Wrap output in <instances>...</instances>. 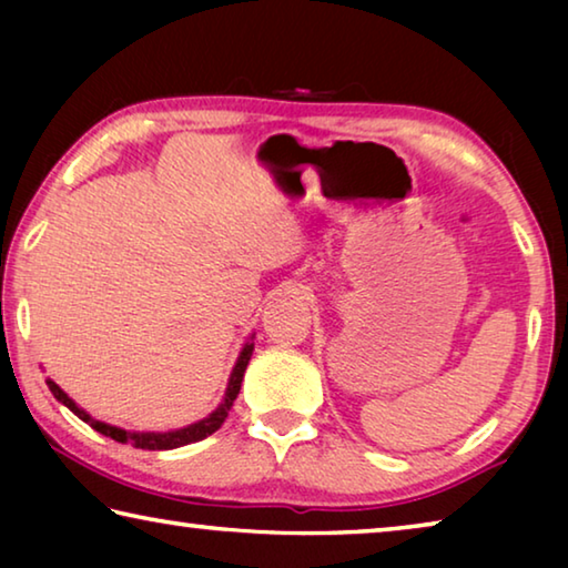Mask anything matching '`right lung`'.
<instances>
[{
  "mask_svg": "<svg viewBox=\"0 0 568 568\" xmlns=\"http://www.w3.org/2000/svg\"><path fill=\"white\" fill-rule=\"evenodd\" d=\"M250 355H253V343H245V348L240 351V355H237V363H235L233 373H230L225 398H223V403H220V406L213 413H210L207 418L192 423V426H185V428L168 430V434H138V430H124V428H118V426H110V423L94 420L90 413H84L80 406H77V403L70 396H67V393L60 386H57L54 381H47V386H50L52 396L57 400L64 403V406L70 408L77 418H82L84 423H90V426L98 430V434L110 436L112 440H118V444H132L134 448L170 450V448H180V446L195 444V440H203L207 436H213L215 430L223 426L225 418H227V410H230V406H233V400L237 398V393H240V383H243Z\"/></svg>",
  "mask_w": 568,
  "mask_h": 568,
  "instance_id": "add662e5",
  "label": "right lung"
}]
</instances>
